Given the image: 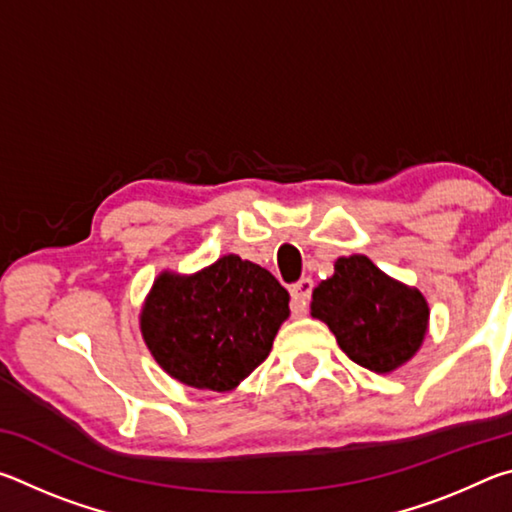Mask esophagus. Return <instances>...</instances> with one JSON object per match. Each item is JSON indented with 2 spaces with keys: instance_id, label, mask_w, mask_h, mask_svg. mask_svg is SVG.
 <instances>
[{
  "instance_id": "esophagus-1",
  "label": "esophagus",
  "mask_w": 512,
  "mask_h": 512,
  "mask_svg": "<svg viewBox=\"0 0 512 512\" xmlns=\"http://www.w3.org/2000/svg\"><path fill=\"white\" fill-rule=\"evenodd\" d=\"M311 291H314V282H311L309 277H302L298 284L291 287V309L296 311V314H305L307 311Z\"/></svg>"
}]
</instances>
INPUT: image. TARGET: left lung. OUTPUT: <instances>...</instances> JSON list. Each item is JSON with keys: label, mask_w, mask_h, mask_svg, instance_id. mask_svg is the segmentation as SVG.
<instances>
[{"label": "left lung", "mask_w": 512, "mask_h": 512, "mask_svg": "<svg viewBox=\"0 0 512 512\" xmlns=\"http://www.w3.org/2000/svg\"><path fill=\"white\" fill-rule=\"evenodd\" d=\"M311 316L359 366L393 372L420 350L429 305L418 289L393 280L366 255L339 257L334 275L311 293Z\"/></svg>", "instance_id": "obj_1"}]
</instances>
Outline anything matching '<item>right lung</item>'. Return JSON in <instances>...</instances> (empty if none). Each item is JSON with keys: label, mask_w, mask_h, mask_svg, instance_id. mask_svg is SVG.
Masks as SVG:
<instances>
[{"label": "right lung", "mask_w": 512, "mask_h": 512, "mask_svg": "<svg viewBox=\"0 0 512 512\" xmlns=\"http://www.w3.org/2000/svg\"><path fill=\"white\" fill-rule=\"evenodd\" d=\"M287 318L289 293L266 268L223 255L194 275L155 277L140 329L173 379L225 393L268 357Z\"/></svg>", "instance_id": "obj_1"}]
</instances>
